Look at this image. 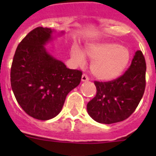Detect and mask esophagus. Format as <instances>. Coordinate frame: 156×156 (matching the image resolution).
<instances>
[{"instance_id":"esophagus-1","label":"esophagus","mask_w":156,"mask_h":156,"mask_svg":"<svg viewBox=\"0 0 156 156\" xmlns=\"http://www.w3.org/2000/svg\"><path fill=\"white\" fill-rule=\"evenodd\" d=\"M89 80V77L86 73H83L82 75V81H88Z\"/></svg>"}]
</instances>
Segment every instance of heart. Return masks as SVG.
Segmentation results:
<instances>
[{
    "label": "heart",
    "mask_w": 156,
    "mask_h": 156,
    "mask_svg": "<svg viewBox=\"0 0 156 156\" xmlns=\"http://www.w3.org/2000/svg\"><path fill=\"white\" fill-rule=\"evenodd\" d=\"M84 54L92 61V74L101 80H111L119 76L130 59L129 49L115 42L90 44L86 48ZM71 56L77 64L84 62L83 54L77 47L72 48Z\"/></svg>",
    "instance_id": "b5f03b06"
}]
</instances>
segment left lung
<instances>
[{
	"label": "left lung",
	"instance_id": "left-lung-1",
	"mask_svg": "<svg viewBox=\"0 0 156 156\" xmlns=\"http://www.w3.org/2000/svg\"><path fill=\"white\" fill-rule=\"evenodd\" d=\"M146 62L140 51H137L124 73L108 82L94 81L95 97L87 109L92 119L105 124L126 119L137 108L146 86Z\"/></svg>",
	"mask_w": 156,
	"mask_h": 156
}]
</instances>
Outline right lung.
I'll list each match as a JSON object with an SVG mask.
<instances>
[{"instance_id":"right-lung-1","label":"right lung","mask_w":156,"mask_h":156,"mask_svg":"<svg viewBox=\"0 0 156 156\" xmlns=\"http://www.w3.org/2000/svg\"><path fill=\"white\" fill-rule=\"evenodd\" d=\"M52 30L37 27L16 48L11 67V86L19 105L37 119L48 120L61 112L69 93L80 84L82 71L66 68L44 45Z\"/></svg>"}]
</instances>
